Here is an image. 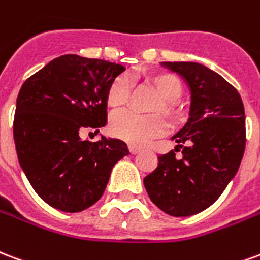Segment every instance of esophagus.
I'll list each match as a JSON object with an SVG mask.
<instances>
[{
	"mask_svg": "<svg viewBox=\"0 0 260 260\" xmlns=\"http://www.w3.org/2000/svg\"><path fill=\"white\" fill-rule=\"evenodd\" d=\"M128 151H130L133 155H136V153H138L141 151V148H140V147H136V145H128Z\"/></svg>",
	"mask_w": 260,
	"mask_h": 260,
	"instance_id": "1",
	"label": "esophagus"
}]
</instances>
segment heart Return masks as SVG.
I'll use <instances>...</instances> for the list:
<instances>
[{
	"mask_svg": "<svg viewBox=\"0 0 260 260\" xmlns=\"http://www.w3.org/2000/svg\"><path fill=\"white\" fill-rule=\"evenodd\" d=\"M160 100L153 105V113H162L170 120H176L180 115L177 100L183 92V86L176 76L170 73H153L147 76ZM130 95V83L127 77H117L108 88L107 104L113 109L122 108ZM166 128V123L160 116H138L132 112H119L113 115L109 123L112 136L120 138L132 145H144L148 140L160 136Z\"/></svg>",
	"mask_w": 260,
	"mask_h": 260,
	"instance_id": "b5f03b06",
	"label": "heart"
}]
</instances>
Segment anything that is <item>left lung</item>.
I'll return each instance as SVG.
<instances>
[{"instance_id":"left-lung-1","label":"left lung","mask_w":260,"mask_h":260,"mask_svg":"<svg viewBox=\"0 0 260 260\" xmlns=\"http://www.w3.org/2000/svg\"><path fill=\"white\" fill-rule=\"evenodd\" d=\"M191 90L190 117L174 140V150L158 156V168L144 179L149 198L176 217L209 208L236 176L245 151V112L238 91L220 75L195 62H164ZM185 145L183 146L182 144Z\"/></svg>"}]
</instances>
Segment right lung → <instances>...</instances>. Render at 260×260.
I'll list each match as a JSON object with an SVG mask.
<instances>
[{
  "instance_id": "1",
  "label": "right lung",
  "mask_w": 260,
  "mask_h": 260,
  "mask_svg": "<svg viewBox=\"0 0 260 260\" xmlns=\"http://www.w3.org/2000/svg\"><path fill=\"white\" fill-rule=\"evenodd\" d=\"M124 69L108 60L62 55L19 91L13 117L19 164L40 198L55 209L75 213L94 205L112 168L130 153L122 140L79 136L107 124L108 88Z\"/></svg>"
}]
</instances>
